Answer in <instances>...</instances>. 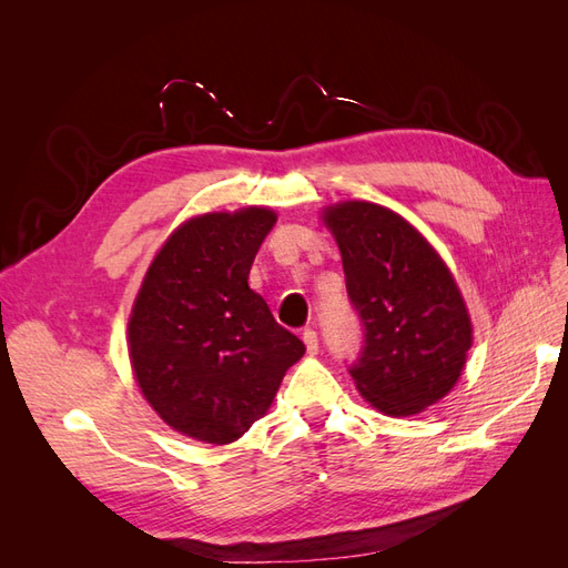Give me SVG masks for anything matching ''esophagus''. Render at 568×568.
Segmentation results:
<instances>
[{
  "mask_svg": "<svg viewBox=\"0 0 568 568\" xmlns=\"http://www.w3.org/2000/svg\"><path fill=\"white\" fill-rule=\"evenodd\" d=\"M303 343H305L307 353L315 355L320 351V336L315 329H303Z\"/></svg>",
  "mask_w": 568,
  "mask_h": 568,
  "instance_id": "34e87169",
  "label": "esophagus"
}]
</instances>
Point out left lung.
<instances>
[{
  "instance_id": "8db88e82",
  "label": "left lung",
  "mask_w": 568,
  "mask_h": 568,
  "mask_svg": "<svg viewBox=\"0 0 568 568\" xmlns=\"http://www.w3.org/2000/svg\"><path fill=\"white\" fill-rule=\"evenodd\" d=\"M346 291L363 326L348 365L359 393L393 417L417 415L459 379L471 322L450 270L426 239L384 205L348 201L324 213Z\"/></svg>"
}]
</instances>
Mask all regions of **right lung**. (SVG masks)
Here are the masks:
<instances>
[{
  "mask_svg": "<svg viewBox=\"0 0 568 568\" xmlns=\"http://www.w3.org/2000/svg\"><path fill=\"white\" fill-rule=\"evenodd\" d=\"M267 209L184 222L153 257L128 326L144 398L175 432L225 445L261 419L303 341L248 286Z\"/></svg>",
  "mask_w": 568,
  "mask_h": 568,
  "instance_id": "1",
  "label": "right lung"
}]
</instances>
